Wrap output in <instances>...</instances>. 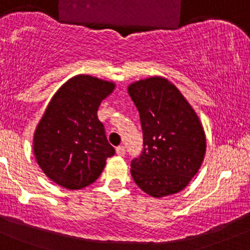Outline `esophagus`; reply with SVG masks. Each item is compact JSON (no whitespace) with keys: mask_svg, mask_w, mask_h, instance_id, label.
<instances>
[{"mask_svg":"<svg viewBox=\"0 0 250 250\" xmlns=\"http://www.w3.org/2000/svg\"><path fill=\"white\" fill-rule=\"evenodd\" d=\"M115 151H117V154L119 156H123L125 154V146H119L115 148Z\"/></svg>","mask_w":250,"mask_h":250,"instance_id":"34e87169","label":"esophagus"}]
</instances>
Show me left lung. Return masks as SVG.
<instances>
[{
	"mask_svg": "<svg viewBox=\"0 0 250 250\" xmlns=\"http://www.w3.org/2000/svg\"><path fill=\"white\" fill-rule=\"evenodd\" d=\"M140 112L143 150L131 161L136 184L153 197L176 194L197 173L206 153L199 117L178 89L161 77L128 86Z\"/></svg>",
	"mask_w": 250,
	"mask_h": 250,
	"instance_id": "left-lung-1",
	"label": "left lung"
}]
</instances>
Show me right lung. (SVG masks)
Listing matches in <instances>:
<instances>
[{
    "instance_id": "1",
    "label": "right lung",
    "mask_w": 250,
    "mask_h": 250,
    "mask_svg": "<svg viewBox=\"0 0 250 250\" xmlns=\"http://www.w3.org/2000/svg\"><path fill=\"white\" fill-rule=\"evenodd\" d=\"M114 84L94 77H73L58 90L36 128L33 153L56 184L78 190L92 184L115 150L97 118L101 101Z\"/></svg>"
}]
</instances>
